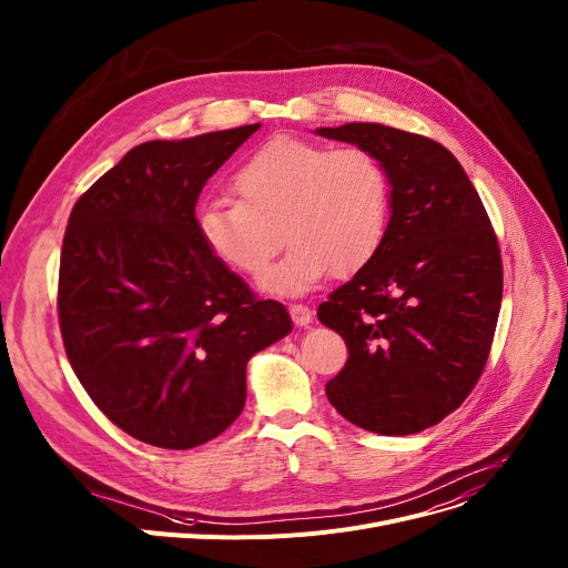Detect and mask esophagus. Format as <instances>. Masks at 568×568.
<instances>
[{"mask_svg":"<svg viewBox=\"0 0 568 568\" xmlns=\"http://www.w3.org/2000/svg\"><path fill=\"white\" fill-rule=\"evenodd\" d=\"M290 315H292V322L296 326H308L313 322V311L304 304H292L290 306Z\"/></svg>","mask_w":568,"mask_h":568,"instance_id":"esophagus-1","label":"esophagus"}]
</instances>
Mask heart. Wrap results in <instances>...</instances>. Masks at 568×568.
<instances>
[{"label":"heart","instance_id":"b5f03b06","mask_svg":"<svg viewBox=\"0 0 568 568\" xmlns=\"http://www.w3.org/2000/svg\"><path fill=\"white\" fill-rule=\"evenodd\" d=\"M231 189L235 199L199 210L201 240L225 267L257 276L281 230L290 248L260 281L274 294L306 292L328 272H356L386 233L388 173L361 145L276 136L235 171Z\"/></svg>","mask_w":568,"mask_h":568}]
</instances>
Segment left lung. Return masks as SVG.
<instances>
[{"label": "left lung", "instance_id": "8db88e82", "mask_svg": "<svg viewBox=\"0 0 568 568\" xmlns=\"http://www.w3.org/2000/svg\"><path fill=\"white\" fill-rule=\"evenodd\" d=\"M315 134L369 150L390 184L382 244L317 311L349 349L326 397L361 429L418 434L462 406L486 365L503 301L496 233L440 143L382 123Z\"/></svg>", "mask_w": 568, "mask_h": 568}]
</instances>
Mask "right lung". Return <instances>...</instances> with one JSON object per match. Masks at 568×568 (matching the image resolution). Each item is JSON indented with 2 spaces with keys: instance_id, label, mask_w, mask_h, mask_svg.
<instances>
[{
  "instance_id": "add662e5",
  "label": "right lung",
  "mask_w": 568,
  "mask_h": 568,
  "mask_svg": "<svg viewBox=\"0 0 568 568\" xmlns=\"http://www.w3.org/2000/svg\"><path fill=\"white\" fill-rule=\"evenodd\" d=\"M260 130L145 141L74 203L61 248L68 361L106 418L136 440L189 449L229 429L246 365L292 320L257 301L201 240L205 182Z\"/></svg>"
}]
</instances>
